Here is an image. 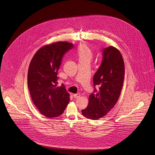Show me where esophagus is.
<instances>
[{
	"label": "esophagus",
	"instance_id": "34e87169",
	"mask_svg": "<svg viewBox=\"0 0 155 155\" xmlns=\"http://www.w3.org/2000/svg\"><path fill=\"white\" fill-rule=\"evenodd\" d=\"M80 96H81V95L80 94H76L73 95L74 98H78L80 97Z\"/></svg>",
	"mask_w": 155,
	"mask_h": 155
}]
</instances>
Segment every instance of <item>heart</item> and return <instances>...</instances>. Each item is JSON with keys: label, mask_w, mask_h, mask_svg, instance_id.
Here are the masks:
<instances>
[{"label": "heart", "mask_w": 155, "mask_h": 155, "mask_svg": "<svg viewBox=\"0 0 155 155\" xmlns=\"http://www.w3.org/2000/svg\"><path fill=\"white\" fill-rule=\"evenodd\" d=\"M77 56L80 63H90L92 59L93 54L91 49L87 45L82 44L77 49Z\"/></svg>", "instance_id": "1"}]
</instances>
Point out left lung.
Masks as SVG:
<instances>
[{
  "instance_id": "left-lung-1",
  "label": "left lung",
  "mask_w": 155,
  "mask_h": 155,
  "mask_svg": "<svg viewBox=\"0 0 155 155\" xmlns=\"http://www.w3.org/2000/svg\"><path fill=\"white\" fill-rule=\"evenodd\" d=\"M124 77V63L120 52L113 46L103 49L102 63L94 76V91L89 97L88 106L82 110V115L91 120L104 116L118 101Z\"/></svg>"
}]
</instances>
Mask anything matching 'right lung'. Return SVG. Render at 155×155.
Instances as JSON below:
<instances>
[{
  "instance_id": "right-lung-1",
  "label": "right lung",
  "mask_w": 155,
  "mask_h": 155,
  "mask_svg": "<svg viewBox=\"0 0 155 155\" xmlns=\"http://www.w3.org/2000/svg\"><path fill=\"white\" fill-rule=\"evenodd\" d=\"M73 48V44L67 42L48 45L39 49L31 61L28 88L32 102L46 117L60 116L70 101L64 84L57 87V75L63 56Z\"/></svg>"
}]
</instances>
